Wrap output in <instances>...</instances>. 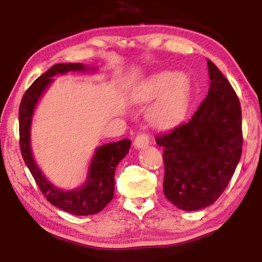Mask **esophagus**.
<instances>
[{
	"label": "esophagus",
	"instance_id": "esophagus-1",
	"mask_svg": "<svg viewBox=\"0 0 262 262\" xmlns=\"http://www.w3.org/2000/svg\"><path fill=\"white\" fill-rule=\"evenodd\" d=\"M150 143V137L145 133H141V134L137 135L134 140V147L137 149L144 148Z\"/></svg>",
	"mask_w": 262,
	"mask_h": 262
}]
</instances>
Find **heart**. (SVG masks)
Masks as SVG:
<instances>
[{
	"label": "heart",
	"instance_id": "obj_1",
	"mask_svg": "<svg viewBox=\"0 0 262 262\" xmlns=\"http://www.w3.org/2000/svg\"><path fill=\"white\" fill-rule=\"evenodd\" d=\"M189 92L190 82L185 74L163 72L154 75L145 82L140 100L149 101L162 94L150 111V120L157 126H170L184 118Z\"/></svg>",
	"mask_w": 262,
	"mask_h": 262
}]
</instances>
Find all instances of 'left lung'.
Segmentation results:
<instances>
[{"label":"left lung","instance_id":"8db88e82","mask_svg":"<svg viewBox=\"0 0 262 262\" xmlns=\"http://www.w3.org/2000/svg\"><path fill=\"white\" fill-rule=\"evenodd\" d=\"M210 86L187 122L156 137L164 148L163 189L181 210L214 203L229 185L242 156L241 103L231 84L207 60Z\"/></svg>","mask_w":262,"mask_h":262}]
</instances>
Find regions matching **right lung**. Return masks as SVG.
<instances>
[{"mask_svg": "<svg viewBox=\"0 0 262 262\" xmlns=\"http://www.w3.org/2000/svg\"><path fill=\"white\" fill-rule=\"evenodd\" d=\"M86 66L82 63L54 64L32 83L21 98L19 105V144L20 152L31 174L45 195L47 201L69 214L76 216L95 215L104 209L114 195V173L119 162L129 151L132 142L125 139L103 144L97 148L92 158L86 181L82 187L63 190L51 184L35 164L31 151L30 129L35 105L46 88L53 82V76L68 72H84Z\"/></svg>", "mask_w": 262, "mask_h": 262, "instance_id": "obj_1", "label": "right lung"}]
</instances>
